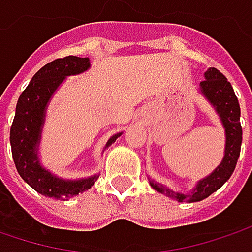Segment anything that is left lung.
<instances>
[{
    "instance_id": "left-lung-1",
    "label": "left lung",
    "mask_w": 252,
    "mask_h": 252,
    "mask_svg": "<svg viewBox=\"0 0 252 252\" xmlns=\"http://www.w3.org/2000/svg\"><path fill=\"white\" fill-rule=\"evenodd\" d=\"M204 78L205 80L200 82L198 91L211 104V107L218 114L220 121L224 126V132H225L224 157L221 162L215 167V170L207 177L201 178L192 188V191L187 194L174 191L168 187L148 178L150 185L156 191L178 202H198L210 197L217 189H220L228 181L229 177L235 170L240 157V150H241V141H243V129L240 124L241 111L231 84L215 68H208L204 72Z\"/></svg>"
}]
</instances>
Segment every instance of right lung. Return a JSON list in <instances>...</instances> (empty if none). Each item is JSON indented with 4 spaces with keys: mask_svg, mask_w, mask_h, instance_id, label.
I'll return each mask as SVG.
<instances>
[{
    "mask_svg": "<svg viewBox=\"0 0 252 252\" xmlns=\"http://www.w3.org/2000/svg\"><path fill=\"white\" fill-rule=\"evenodd\" d=\"M90 67V58L74 55L48 63L32 77L17 102L9 132L12 158L24 181L48 198L65 201L87 191L98 180V174L78 180L61 178L47 170L39 159L41 134L52 95L67 77L82 74ZM121 134H114L104 145V150L114 144Z\"/></svg>",
    "mask_w": 252,
    "mask_h": 252,
    "instance_id": "add662e5",
    "label": "right lung"
}]
</instances>
